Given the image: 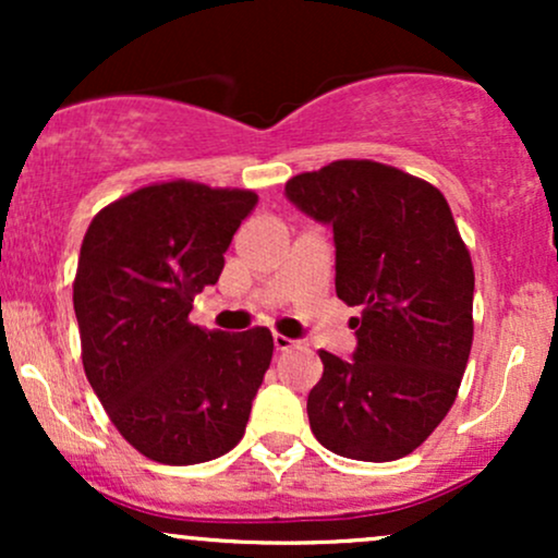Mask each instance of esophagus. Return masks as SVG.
I'll list each match as a JSON object with an SVG mask.
<instances>
[{
    "instance_id": "1",
    "label": "esophagus",
    "mask_w": 558,
    "mask_h": 558,
    "mask_svg": "<svg viewBox=\"0 0 558 558\" xmlns=\"http://www.w3.org/2000/svg\"><path fill=\"white\" fill-rule=\"evenodd\" d=\"M272 343H275V351H291L293 345H296V341H291V338L280 336V332H275V336H272Z\"/></svg>"
}]
</instances>
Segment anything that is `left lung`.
<instances>
[{
    "instance_id": "1",
    "label": "left lung",
    "mask_w": 558,
    "mask_h": 558,
    "mask_svg": "<svg viewBox=\"0 0 558 558\" xmlns=\"http://www.w3.org/2000/svg\"><path fill=\"white\" fill-rule=\"evenodd\" d=\"M286 194L332 226L336 293L362 310L354 360L319 349L312 433L345 459L407 457L457 401L475 332V270L451 207L433 183L373 159L301 172Z\"/></svg>"
}]
</instances>
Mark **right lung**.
<instances>
[{
    "label": "right lung",
    "instance_id": "1",
    "mask_svg": "<svg viewBox=\"0 0 558 558\" xmlns=\"http://www.w3.org/2000/svg\"><path fill=\"white\" fill-rule=\"evenodd\" d=\"M254 204L248 189L149 183L99 209L83 235L73 280L83 369L112 425L151 462H209L246 430L272 332L207 330L189 312L217 283Z\"/></svg>",
    "mask_w": 558,
    "mask_h": 558
}]
</instances>
